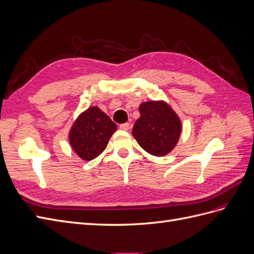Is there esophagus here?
I'll use <instances>...</instances> for the list:
<instances>
[{
  "mask_svg": "<svg viewBox=\"0 0 254 254\" xmlns=\"http://www.w3.org/2000/svg\"><path fill=\"white\" fill-rule=\"evenodd\" d=\"M120 128L122 129V130H128L129 128H130V125L128 124V123H125V124H122V125H120Z\"/></svg>",
  "mask_w": 254,
  "mask_h": 254,
  "instance_id": "obj_1",
  "label": "esophagus"
}]
</instances>
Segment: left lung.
I'll list each match as a JSON object with an SVG mask.
<instances>
[{
    "mask_svg": "<svg viewBox=\"0 0 254 254\" xmlns=\"http://www.w3.org/2000/svg\"><path fill=\"white\" fill-rule=\"evenodd\" d=\"M139 111L141 115L132 129L136 142L152 156L170 153L178 143L182 130L178 115L163 101L142 103Z\"/></svg>",
    "mask_w": 254,
    "mask_h": 254,
    "instance_id": "8db88e82",
    "label": "left lung"
}]
</instances>
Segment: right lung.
<instances>
[{
    "instance_id": "add662e5",
    "label": "right lung",
    "mask_w": 254,
    "mask_h": 254,
    "mask_svg": "<svg viewBox=\"0 0 254 254\" xmlns=\"http://www.w3.org/2000/svg\"><path fill=\"white\" fill-rule=\"evenodd\" d=\"M117 125L97 106L78 115L68 132L71 147L80 159L91 161L106 149Z\"/></svg>"
}]
</instances>
